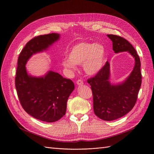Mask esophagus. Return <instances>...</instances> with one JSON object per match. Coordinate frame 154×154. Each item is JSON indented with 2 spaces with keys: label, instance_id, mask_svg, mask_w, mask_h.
Segmentation results:
<instances>
[{
  "label": "esophagus",
  "instance_id": "obj_1",
  "mask_svg": "<svg viewBox=\"0 0 154 154\" xmlns=\"http://www.w3.org/2000/svg\"><path fill=\"white\" fill-rule=\"evenodd\" d=\"M76 83H77L78 85H82L83 84V81H82V80L79 79V80H77Z\"/></svg>",
  "mask_w": 154,
  "mask_h": 154
}]
</instances>
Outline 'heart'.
I'll list each match as a JSON object with an SVG mask.
<instances>
[{
  "label": "heart",
  "mask_w": 154,
  "mask_h": 154,
  "mask_svg": "<svg viewBox=\"0 0 154 154\" xmlns=\"http://www.w3.org/2000/svg\"><path fill=\"white\" fill-rule=\"evenodd\" d=\"M105 49L103 45L83 42L74 45L70 50L68 59L63 60V65L72 70L75 65H82L88 75H94L103 68L105 62Z\"/></svg>",
  "instance_id": "1"
}]
</instances>
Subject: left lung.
<instances>
[{
    "label": "left lung",
    "instance_id": "1",
    "mask_svg": "<svg viewBox=\"0 0 154 154\" xmlns=\"http://www.w3.org/2000/svg\"><path fill=\"white\" fill-rule=\"evenodd\" d=\"M107 35L112 42L115 53L128 51L135 60L133 71L121 84L109 82L108 62L94 77L87 80L92 92L94 114L101 120L112 121L125 116L136 103L141 85V62L136 50L127 40L114 34Z\"/></svg>",
    "mask_w": 154,
    "mask_h": 154
}]
</instances>
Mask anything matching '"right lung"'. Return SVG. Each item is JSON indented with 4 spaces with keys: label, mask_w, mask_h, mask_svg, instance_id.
Segmentation results:
<instances>
[{
    "label": "right lung",
    "mask_w": 154,
    "mask_h": 154,
    "mask_svg": "<svg viewBox=\"0 0 154 154\" xmlns=\"http://www.w3.org/2000/svg\"><path fill=\"white\" fill-rule=\"evenodd\" d=\"M59 37L58 34L51 33L30 40L19 56L15 78L17 94L23 109L34 118L49 123L65 116L74 84L52 71L42 77H32L27 74L25 65L32 54L46 50Z\"/></svg>",
    "instance_id": "obj_1"
}]
</instances>
